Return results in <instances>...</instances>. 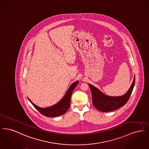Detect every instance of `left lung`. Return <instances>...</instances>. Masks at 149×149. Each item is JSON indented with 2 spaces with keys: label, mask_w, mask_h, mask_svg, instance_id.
<instances>
[{
  "label": "left lung",
  "mask_w": 149,
  "mask_h": 149,
  "mask_svg": "<svg viewBox=\"0 0 149 149\" xmlns=\"http://www.w3.org/2000/svg\"><path fill=\"white\" fill-rule=\"evenodd\" d=\"M135 83V76L133 83L127 92L119 97H110L101 92L93 85L88 84L92 94V102L94 106L103 112H111L123 106L130 98L133 91Z\"/></svg>",
  "instance_id": "8db88e82"
}]
</instances>
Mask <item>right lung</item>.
Listing matches in <instances>:
<instances>
[{"label":"right lung","instance_id":"1","mask_svg":"<svg viewBox=\"0 0 149 149\" xmlns=\"http://www.w3.org/2000/svg\"><path fill=\"white\" fill-rule=\"evenodd\" d=\"M78 83H79V81H77L73 83L70 85L67 92L66 93L65 95H64V97L62 98V99L56 104L50 107H47L45 108L39 107L37 106L33 103H32L29 98L28 99L36 109L43 116L46 117H57L65 113L68 110V109L69 108L70 105V99H71L72 93L73 92V91L75 88V86L78 85Z\"/></svg>","mask_w":149,"mask_h":149}]
</instances>
